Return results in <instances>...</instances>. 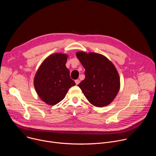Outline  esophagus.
<instances>
[{
    "label": "esophagus",
    "mask_w": 156,
    "mask_h": 156,
    "mask_svg": "<svg viewBox=\"0 0 156 156\" xmlns=\"http://www.w3.org/2000/svg\"><path fill=\"white\" fill-rule=\"evenodd\" d=\"M80 80H75V83H76V85H78V84L80 83Z\"/></svg>",
    "instance_id": "obj_1"
}]
</instances>
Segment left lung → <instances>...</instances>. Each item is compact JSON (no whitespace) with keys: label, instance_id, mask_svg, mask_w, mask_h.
I'll use <instances>...</instances> for the list:
<instances>
[{"label":"left lung","instance_id":"8db88e82","mask_svg":"<svg viewBox=\"0 0 156 156\" xmlns=\"http://www.w3.org/2000/svg\"><path fill=\"white\" fill-rule=\"evenodd\" d=\"M85 69V78L78 85L91 104L102 107L110 104L120 90V77L114 64L105 56L94 52H76Z\"/></svg>","mask_w":156,"mask_h":156}]
</instances>
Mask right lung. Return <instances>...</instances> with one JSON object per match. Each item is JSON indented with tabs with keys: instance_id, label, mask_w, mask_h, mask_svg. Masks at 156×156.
I'll list each match as a JSON object with an SVG mask.
<instances>
[{
	"instance_id": "obj_1",
	"label": "right lung",
	"mask_w": 156,
	"mask_h": 156,
	"mask_svg": "<svg viewBox=\"0 0 156 156\" xmlns=\"http://www.w3.org/2000/svg\"><path fill=\"white\" fill-rule=\"evenodd\" d=\"M67 55L56 53L42 63L34 79V86L39 97L49 105H55L63 100L69 89L75 86L70 71L66 67Z\"/></svg>"
}]
</instances>
